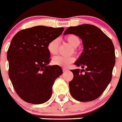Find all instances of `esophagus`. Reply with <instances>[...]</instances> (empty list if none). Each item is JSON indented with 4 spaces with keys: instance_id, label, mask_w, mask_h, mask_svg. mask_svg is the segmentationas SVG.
I'll return each mask as SVG.
<instances>
[{
    "instance_id": "34e87169",
    "label": "esophagus",
    "mask_w": 122,
    "mask_h": 122,
    "mask_svg": "<svg viewBox=\"0 0 122 122\" xmlns=\"http://www.w3.org/2000/svg\"><path fill=\"white\" fill-rule=\"evenodd\" d=\"M62 70H63V72H66V71H68L67 68H62Z\"/></svg>"
}]
</instances>
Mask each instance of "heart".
I'll return each mask as SVG.
<instances>
[{"mask_svg":"<svg viewBox=\"0 0 122 122\" xmlns=\"http://www.w3.org/2000/svg\"><path fill=\"white\" fill-rule=\"evenodd\" d=\"M66 40L67 42L73 47L76 48L79 45L81 41L79 38L75 35H69L66 37ZM59 46V40L58 38H54L51 40L47 45L48 51L51 55H56L58 52ZM75 58L73 56H64L61 55L54 56L52 58V63L54 65L62 66V67H68L72 62H74Z\"/></svg>","mask_w":122,"mask_h":122,"instance_id":"obj_1","label":"heart"}]
</instances>
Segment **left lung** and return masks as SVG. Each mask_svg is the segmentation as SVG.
Instances as JSON below:
<instances>
[{"mask_svg":"<svg viewBox=\"0 0 122 122\" xmlns=\"http://www.w3.org/2000/svg\"><path fill=\"white\" fill-rule=\"evenodd\" d=\"M64 34L77 35L84 46L82 53L74 63L82 69L71 70L74 75L69 82L71 94L75 100L82 102L96 100L112 80L115 64L113 42L100 29L91 24L71 26Z\"/></svg>","mask_w":122,"mask_h":122,"instance_id":"8db88e82","label":"left lung"}]
</instances>
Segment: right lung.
<instances>
[{
	"mask_svg": "<svg viewBox=\"0 0 122 122\" xmlns=\"http://www.w3.org/2000/svg\"><path fill=\"white\" fill-rule=\"evenodd\" d=\"M64 28L44 26L22 30L12 39L7 53L9 76L18 96L38 105L51 98L52 86L62 74L60 66H48V43L60 36Z\"/></svg>",
	"mask_w": 122,
	"mask_h": 122,
	"instance_id": "right-lung-1",
	"label": "right lung"
}]
</instances>
